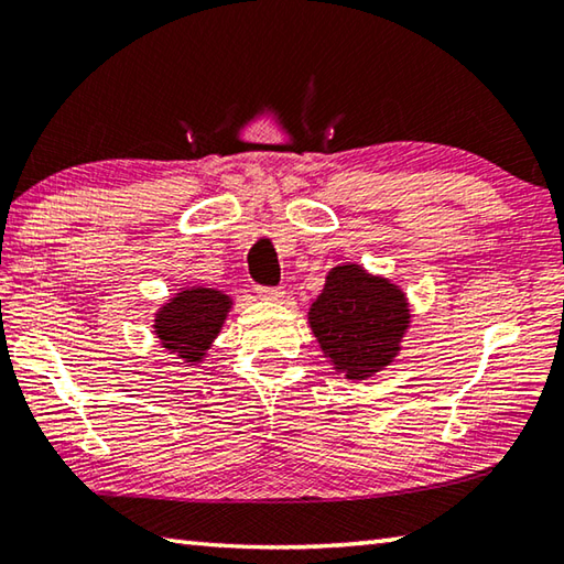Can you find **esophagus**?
I'll return each mask as SVG.
<instances>
[{"label": "esophagus", "instance_id": "1", "mask_svg": "<svg viewBox=\"0 0 564 564\" xmlns=\"http://www.w3.org/2000/svg\"><path fill=\"white\" fill-rule=\"evenodd\" d=\"M257 293H259V297L261 301H271V303H279V301H283V295H285V291L283 289H257Z\"/></svg>", "mask_w": 564, "mask_h": 564}]
</instances>
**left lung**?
Segmentation results:
<instances>
[{
  "mask_svg": "<svg viewBox=\"0 0 564 564\" xmlns=\"http://www.w3.org/2000/svg\"><path fill=\"white\" fill-rule=\"evenodd\" d=\"M307 319L335 369L361 381L399 355L411 313L399 285L345 263L327 273Z\"/></svg>",
  "mask_w": 564,
  "mask_h": 564,
  "instance_id": "obj_1",
  "label": "left lung"
}]
</instances>
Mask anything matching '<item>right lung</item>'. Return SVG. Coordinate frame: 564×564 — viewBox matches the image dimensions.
<instances>
[{
    "label": "right lung",
    "mask_w": 564,
    "mask_h": 564,
    "mask_svg": "<svg viewBox=\"0 0 564 564\" xmlns=\"http://www.w3.org/2000/svg\"><path fill=\"white\" fill-rule=\"evenodd\" d=\"M229 307L231 301L223 291L185 289L161 307L153 329L165 349L185 361H200L223 329Z\"/></svg>",
    "instance_id": "1"
}]
</instances>
